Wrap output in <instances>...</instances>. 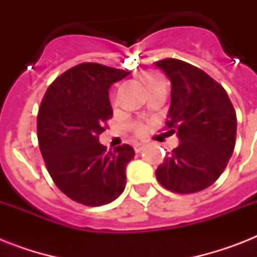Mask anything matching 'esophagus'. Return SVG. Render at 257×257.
Listing matches in <instances>:
<instances>
[{"mask_svg": "<svg viewBox=\"0 0 257 257\" xmlns=\"http://www.w3.org/2000/svg\"><path fill=\"white\" fill-rule=\"evenodd\" d=\"M143 149H144V144H141V143H136V144H135V151H136L137 153L141 152Z\"/></svg>", "mask_w": 257, "mask_h": 257, "instance_id": "1", "label": "esophagus"}]
</instances>
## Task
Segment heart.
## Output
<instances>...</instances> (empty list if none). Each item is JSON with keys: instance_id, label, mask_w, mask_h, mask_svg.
<instances>
[{"instance_id": "heart-1", "label": "heart", "mask_w": 257, "mask_h": 257, "mask_svg": "<svg viewBox=\"0 0 257 257\" xmlns=\"http://www.w3.org/2000/svg\"><path fill=\"white\" fill-rule=\"evenodd\" d=\"M144 80L145 82L148 84V86L151 88V86L156 85V84H159V82H161V78L157 76V74L152 73V72H148V73L144 74ZM145 131V126L143 124H136L135 125V132L137 133V135H141V133H144Z\"/></svg>"}]
</instances>
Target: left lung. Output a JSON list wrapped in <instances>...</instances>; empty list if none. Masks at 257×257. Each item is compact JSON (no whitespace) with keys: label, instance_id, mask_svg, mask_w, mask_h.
Returning <instances> with one entry per match:
<instances>
[{"label":"left lung","instance_id":"8db88e82","mask_svg":"<svg viewBox=\"0 0 257 257\" xmlns=\"http://www.w3.org/2000/svg\"><path fill=\"white\" fill-rule=\"evenodd\" d=\"M155 65L171 81L167 128L180 144L156 169L164 188L195 193L215 183L231 159L236 141V112L223 86L199 68L176 58Z\"/></svg>","mask_w":257,"mask_h":257}]
</instances>
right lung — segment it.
I'll list each match as a JSON object with an SVG mask.
<instances>
[{
  "label": "right lung",
  "mask_w": 257,
  "mask_h": 257,
  "mask_svg": "<svg viewBox=\"0 0 257 257\" xmlns=\"http://www.w3.org/2000/svg\"><path fill=\"white\" fill-rule=\"evenodd\" d=\"M129 72L84 62L52 82L37 116V137L50 177L58 189L89 207L112 203L126 184L131 145L106 152L98 143L112 118L109 88Z\"/></svg>",
  "instance_id": "add662e5"
}]
</instances>
